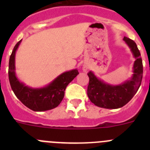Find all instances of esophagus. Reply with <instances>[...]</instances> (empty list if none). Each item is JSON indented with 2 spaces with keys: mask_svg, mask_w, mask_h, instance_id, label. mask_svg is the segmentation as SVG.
I'll return each mask as SVG.
<instances>
[{
  "mask_svg": "<svg viewBox=\"0 0 150 150\" xmlns=\"http://www.w3.org/2000/svg\"><path fill=\"white\" fill-rule=\"evenodd\" d=\"M88 66L83 65V71H84V72H87V71H88Z\"/></svg>",
  "mask_w": 150,
  "mask_h": 150,
  "instance_id": "34e87169",
  "label": "esophagus"
}]
</instances>
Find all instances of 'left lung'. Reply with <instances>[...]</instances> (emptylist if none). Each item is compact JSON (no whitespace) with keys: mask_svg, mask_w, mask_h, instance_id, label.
<instances>
[{"mask_svg":"<svg viewBox=\"0 0 150 150\" xmlns=\"http://www.w3.org/2000/svg\"><path fill=\"white\" fill-rule=\"evenodd\" d=\"M123 40L128 45L135 59L133 74L124 83L120 85L107 83L95 76L92 71L88 74L89 83L87 95L95 105L106 109H118L131 100L137 93L143 77V63L140 51L134 41L124 37Z\"/></svg>","mask_w":150,"mask_h":150,"instance_id":"left-lung-1","label":"left lung"}]
</instances>
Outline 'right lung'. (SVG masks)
Returning <instances> with one entry per match:
<instances>
[{"mask_svg":"<svg viewBox=\"0 0 150 150\" xmlns=\"http://www.w3.org/2000/svg\"><path fill=\"white\" fill-rule=\"evenodd\" d=\"M19 40L13 48L9 62V79L17 98L29 109L36 112L50 110L59 105L64 96L67 85L79 74L77 69L62 73L43 87L28 86L18 79L16 74V52L20 45Z\"/></svg>","mask_w":150,"mask_h":150,"instance_id":"obj_1","label":"right lung"}]
</instances>
